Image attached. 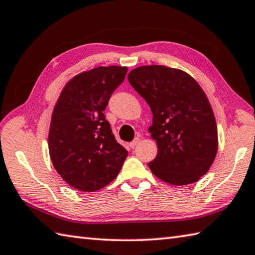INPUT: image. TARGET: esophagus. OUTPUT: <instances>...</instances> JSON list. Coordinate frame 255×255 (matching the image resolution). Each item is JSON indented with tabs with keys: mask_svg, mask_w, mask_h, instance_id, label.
<instances>
[{
	"mask_svg": "<svg viewBox=\"0 0 255 255\" xmlns=\"http://www.w3.org/2000/svg\"><path fill=\"white\" fill-rule=\"evenodd\" d=\"M139 140H140V139H139L138 137H137V138H134L133 140H132L130 143H129V146H130V148H134V147H136L137 144L139 143Z\"/></svg>",
	"mask_w": 255,
	"mask_h": 255,
	"instance_id": "obj_1",
	"label": "esophagus"
}]
</instances>
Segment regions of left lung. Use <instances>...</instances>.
I'll use <instances>...</instances> for the list:
<instances>
[{
    "mask_svg": "<svg viewBox=\"0 0 255 255\" xmlns=\"http://www.w3.org/2000/svg\"><path fill=\"white\" fill-rule=\"evenodd\" d=\"M128 82L153 115L148 131L158 153L148 163L151 172L173 186L200 180L218 151L216 117L200 85L188 73L164 65L134 68Z\"/></svg>",
    "mask_w": 255,
    "mask_h": 255,
    "instance_id": "8db88e82",
    "label": "left lung"
}]
</instances>
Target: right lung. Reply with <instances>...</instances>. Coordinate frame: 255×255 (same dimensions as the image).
<instances>
[{"mask_svg": "<svg viewBox=\"0 0 255 255\" xmlns=\"http://www.w3.org/2000/svg\"><path fill=\"white\" fill-rule=\"evenodd\" d=\"M127 69L99 66L75 75L54 106L49 157L63 180L79 191L94 192L106 187L118 176L128 156L104 115Z\"/></svg>", "mask_w": 255, "mask_h": 255, "instance_id": "1", "label": "right lung"}]
</instances>
